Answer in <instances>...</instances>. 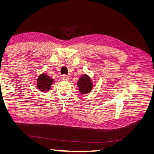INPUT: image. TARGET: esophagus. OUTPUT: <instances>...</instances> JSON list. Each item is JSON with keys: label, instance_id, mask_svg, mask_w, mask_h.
Instances as JSON below:
<instances>
[{"label": "esophagus", "instance_id": "1", "mask_svg": "<svg viewBox=\"0 0 154 154\" xmlns=\"http://www.w3.org/2000/svg\"><path fill=\"white\" fill-rule=\"evenodd\" d=\"M69 79V77L68 76H67V75H66V74H64V75H62V80H68Z\"/></svg>", "mask_w": 154, "mask_h": 154}]
</instances>
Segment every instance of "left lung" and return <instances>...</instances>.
<instances>
[{"label": "left lung", "mask_w": 154, "mask_h": 154, "mask_svg": "<svg viewBox=\"0 0 154 154\" xmlns=\"http://www.w3.org/2000/svg\"><path fill=\"white\" fill-rule=\"evenodd\" d=\"M77 85L78 86L79 91L83 94H86L87 93L90 92L93 87L91 78L87 74H83L79 79L77 82Z\"/></svg>", "instance_id": "8db88e82"}]
</instances>
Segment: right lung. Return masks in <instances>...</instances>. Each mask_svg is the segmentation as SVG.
<instances>
[{"mask_svg":"<svg viewBox=\"0 0 154 154\" xmlns=\"http://www.w3.org/2000/svg\"><path fill=\"white\" fill-rule=\"evenodd\" d=\"M53 83V79L51 78L47 74H41L37 79L36 85L39 91L42 92H48L50 90L51 86Z\"/></svg>","mask_w":154,"mask_h":154,"instance_id":"right-lung-1","label":"right lung"}]
</instances>
